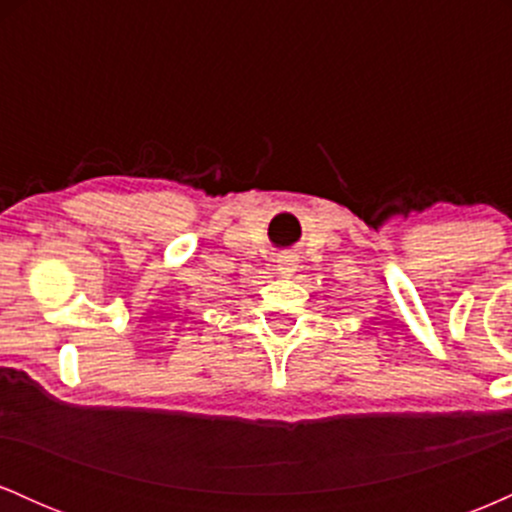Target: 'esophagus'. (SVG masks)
<instances>
[{"label":"esophagus","instance_id":"obj_1","mask_svg":"<svg viewBox=\"0 0 512 512\" xmlns=\"http://www.w3.org/2000/svg\"><path fill=\"white\" fill-rule=\"evenodd\" d=\"M293 262H296V260H293L291 255H281V260H279V264H276V267H279L281 274H291L293 267H296Z\"/></svg>","mask_w":512,"mask_h":512}]
</instances>
